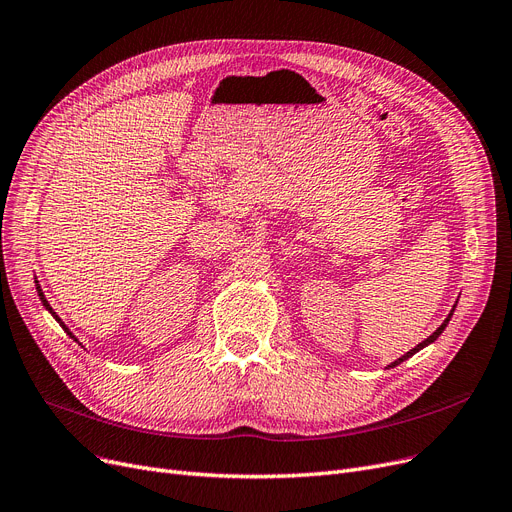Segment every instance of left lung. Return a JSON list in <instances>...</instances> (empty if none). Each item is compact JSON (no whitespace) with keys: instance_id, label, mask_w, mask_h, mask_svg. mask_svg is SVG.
Returning a JSON list of instances; mask_svg holds the SVG:
<instances>
[{"instance_id":"8db88e82","label":"left lung","mask_w":512,"mask_h":512,"mask_svg":"<svg viewBox=\"0 0 512 512\" xmlns=\"http://www.w3.org/2000/svg\"><path fill=\"white\" fill-rule=\"evenodd\" d=\"M454 311H456V304H454V309H452V311H449V315H447V317H445V321H443V323H441V325H439V327H437V330H435V332H433V334H431V336H428V338H426V340H422V342H420V344H418V346H414V349H412V351H407V353H405V355H403V357H399V359H395V361H393V363H391V365H386V370H391V367H397V365H399V363H403V361H405V359H410V357H414V355H416V353H418V351H422V349H424V346H428V344H433V342H435V340H437V338H439V336H441V334H443V330H445V327H447V323H449V319H452V315H454Z\"/></svg>"}]
</instances>
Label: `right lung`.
<instances>
[{
	"instance_id": "add662e5",
	"label": "right lung",
	"mask_w": 512,
	"mask_h": 512,
	"mask_svg": "<svg viewBox=\"0 0 512 512\" xmlns=\"http://www.w3.org/2000/svg\"><path fill=\"white\" fill-rule=\"evenodd\" d=\"M35 290H37V294H39V300H42V304L46 306V311H48V313H50V315H52V317H54V319L58 321V325H60V327H63V330H65V332H67V334H69V336H71V338H73V340H75L77 344H81V342H79V340H77V338L73 336V332L69 330V327L65 325V321H63V319H60V317H58V315L54 313V309H52V306H50V302H48V300H46V296H44V290H42V285H39L37 277H35Z\"/></svg>"
}]
</instances>
